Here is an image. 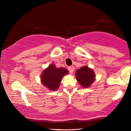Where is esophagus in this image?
<instances>
[{"mask_svg": "<svg viewBox=\"0 0 131 131\" xmlns=\"http://www.w3.org/2000/svg\"><path fill=\"white\" fill-rule=\"evenodd\" d=\"M74 67H73V66H72V67H70L68 68V70L69 71H70V73L71 74H72V73H73V71H74Z\"/></svg>", "mask_w": 131, "mask_h": 131, "instance_id": "34e87169", "label": "esophagus"}]
</instances>
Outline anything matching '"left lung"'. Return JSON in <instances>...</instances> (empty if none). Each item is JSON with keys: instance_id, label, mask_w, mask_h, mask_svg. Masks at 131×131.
I'll use <instances>...</instances> for the list:
<instances>
[{"instance_id": "8db88e82", "label": "left lung", "mask_w": 131, "mask_h": 131, "mask_svg": "<svg viewBox=\"0 0 131 131\" xmlns=\"http://www.w3.org/2000/svg\"><path fill=\"white\" fill-rule=\"evenodd\" d=\"M76 78L78 83L82 88H89L95 80L94 70L88 66H84L76 71Z\"/></svg>"}]
</instances>
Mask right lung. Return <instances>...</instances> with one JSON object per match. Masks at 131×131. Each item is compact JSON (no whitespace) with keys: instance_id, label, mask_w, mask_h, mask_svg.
<instances>
[{"instance_id":"obj_1","label":"right lung","mask_w":131,"mask_h":131,"mask_svg":"<svg viewBox=\"0 0 131 131\" xmlns=\"http://www.w3.org/2000/svg\"><path fill=\"white\" fill-rule=\"evenodd\" d=\"M68 70L63 67L57 68L54 64L49 66L43 70L40 75V81L43 86L49 91H55L58 89L62 78L68 74Z\"/></svg>"}]
</instances>
